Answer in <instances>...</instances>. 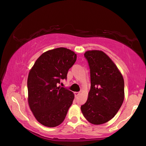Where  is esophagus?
<instances>
[{
  "label": "esophagus",
  "instance_id": "34e87169",
  "mask_svg": "<svg viewBox=\"0 0 146 146\" xmlns=\"http://www.w3.org/2000/svg\"><path fill=\"white\" fill-rule=\"evenodd\" d=\"M80 95V92H75V97H78Z\"/></svg>",
  "mask_w": 146,
  "mask_h": 146
}]
</instances>
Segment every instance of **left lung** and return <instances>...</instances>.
<instances>
[{"instance_id":"obj_1","label":"left lung","mask_w":146,"mask_h":146,"mask_svg":"<svg viewBox=\"0 0 146 146\" xmlns=\"http://www.w3.org/2000/svg\"><path fill=\"white\" fill-rule=\"evenodd\" d=\"M90 68L91 89L81 111L89 122L100 125L115 117L124 99V81L117 66L102 51L85 52Z\"/></svg>"}]
</instances>
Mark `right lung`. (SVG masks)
<instances>
[{"instance_id": "add662e5", "label": "right lung", "mask_w": 146, "mask_h": 146, "mask_svg": "<svg viewBox=\"0 0 146 146\" xmlns=\"http://www.w3.org/2000/svg\"><path fill=\"white\" fill-rule=\"evenodd\" d=\"M76 60L70 49L58 48L39 56L28 78V104L34 117L45 126H58L63 122L75 97L72 91L58 86L67 78Z\"/></svg>"}]
</instances>
